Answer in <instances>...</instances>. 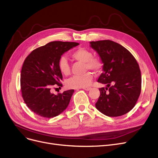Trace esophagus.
Returning <instances> with one entry per match:
<instances>
[{"instance_id":"34e87169","label":"esophagus","mask_w":158,"mask_h":158,"mask_svg":"<svg viewBox=\"0 0 158 158\" xmlns=\"http://www.w3.org/2000/svg\"><path fill=\"white\" fill-rule=\"evenodd\" d=\"M91 87H85V88H83V89L85 90H86V91H89V90H91Z\"/></svg>"}]
</instances>
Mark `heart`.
<instances>
[{
	"mask_svg": "<svg viewBox=\"0 0 158 158\" xmlns=\"http://www.w3.org/2000/svg\"><path fill=\"white\" fill-rule=\"evenodd\" d=\"M73 59L84 62L85 70L91 69L96 73L100 72L103 67V62L99 57L94 56L91 51L84 48H79L72 52L71 55ZM60 72L64 75L70 73L69 63L65 56H61L58 62ZM92 73L86 72L81 75H75L66 81V86L69 89L85 88L90 85L93 80Z\"/></svg>",
	"mask_w": 158,
	"mask_h": 158,
	"instance_id": "1",
	"label": "heart"
}]
</instances>
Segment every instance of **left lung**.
I'll return each mask as SVG.
<instances>
[{
	"mask_svg": "<svg viewBox=\"0 0 158 158\" xmlns=\"http://www.w3.org/2000/svg\"><path fill=\"white\" fill-rule=\"evenodd\" d=\"M100 55L103 72L98 82L107 85L100 88L96 107L108 116H119L135 107L141 91L139 64L124 47L110 40L90 42Z\"/></svg>",
	"mask_w": 158,
	"mask_h": 158,
	"instance_id": "1",
	"label": "left lung"
}]
</instances>
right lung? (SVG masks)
Instances as JSON below:
<instances>
[{"instance_id":"add662e5","label":"right lung","mask_w":158,"mask_h":158,"mask_svg":"<svg viewBox=\"0 0 158 158\" xmlns=\"http://www.w3.org/2000/svg\"><path fill=\"white\" fill-rule=\"evenodd\" d=\"M78 45L76 42H51L35 49L25 58L21 72V96L34 113L52 118L67 108L74 90L55 95L51 93V89L62 86V75L58 66L61 55Z\"/></svg>"}]
</instances>
